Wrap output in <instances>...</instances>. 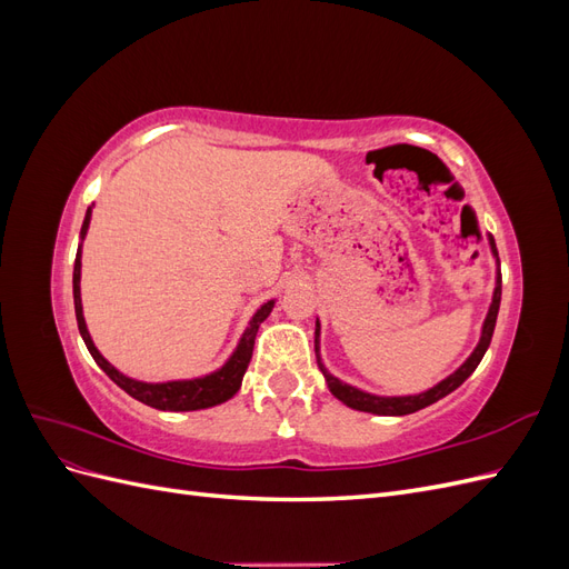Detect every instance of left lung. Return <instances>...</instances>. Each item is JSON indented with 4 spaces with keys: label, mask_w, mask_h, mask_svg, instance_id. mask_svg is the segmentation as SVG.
<instances>
[{
    "label": "left lung",
    "mask_w": 569,
    "mask_h": 569,
    "mask_svg": "<svg viewBox=\"0 0 569 569\" xmlns=\"http://www.w3.org/2000/svg\"><path fill=\"white\" fill-rule=\"evenodd\" d=\"M491 251L498 256L496 244H493V237H491ZM498 306H501V274H498V280H496L493 301H491L489 316L485 320V330H481V339L477 343L475 353L468 360H465V363L451 377H446L443 382H439L437 387H432V389L425 391V393H418V396H393V399H385V396H372V393H366V391H360V389H353L349 385L339 382L337 377H332L330 372L322 368L320 358H318V366H320V370L325 375L327 385H330V391L337 396L339 401L347 403L349 408L366 410V412H377V416H408V412H416V410H420V408H425L429 403L443 399L446 393H451L453 389H458L475 372V368L479 366V360L485 358L489 343H491L493 327H496V316H498ZM316 353H318V330H316Z\"/></svg>",
    "instance_id": "1"
}]
</instances>
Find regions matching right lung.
Returning <instances> with one entry per match:
<instances>
[{
  "mask_svg": "<svg viewBox=\"0 0 569 569\" xmlns=\"http://www.w3.org/2000/svg\"><path fill=\"white\" fill-rule=\"evenodd\" d=\"M88 226H90V211H88V216H84L80 234L88 232ZM73 301H76L78 330L84 339V347H88V351L97 360V366L104 370L120 389L128 391L132 399L142 401L151 408H159V410H199V408H211V406H218L222 401L232 399V396L239 389V385H242V377L249 368L258 325H261L268 318V313L272 311V301H268L266 306L258 308V313L253 316L242 341H239L237 351L232 353V358L218 372H213L209 377H201V380H189V382L144 385V382L130 380V377H126V375H120L111 363H107L104 356L97 351V347L90 339V332H88V327H84V318H82V303H80V249H78L76 268H73Z\"/></svg>",
  "mask_w": 569,
  "mask_h": 569,
  "instance_id": "right-lung-1",
  "label": "right lung"
}]
</instances>
